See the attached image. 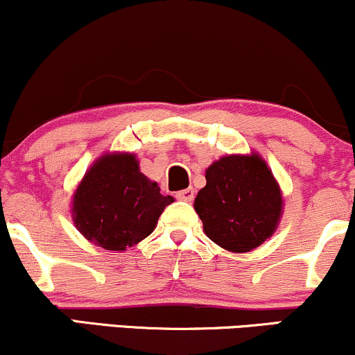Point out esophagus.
Segmentation results:
<instances>
[{"mask_svg":"<svg viewBox=\"0 0 355 355\" xmlns=\"http://www.w3.org/2000/svg\"><path fill=\"white\" fill-rule=\"evenodd\" d=\"M175 197L178 198V200H185V202H191L195 197V190L193 189H185V190H180L175 193Z\"/></svg>","mask_w":355,"mask_h":355,"instance_id":"1","label":"esophagus"}]
</instances>
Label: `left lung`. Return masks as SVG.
I'll list each match as a JSON object with an SVG mask.
<instances>
[{"label": "left lung", "instance_id": "8db88e82", "mask_svg": "<svg viewBox=\"0 0 355 355\" xmlns=\"http://www.w3.org/2000/svg\"><path fill=\"white\" fill-rule=\"evenodd\" d=\"M195 210L207 237L230 252H248L266 242L282 214V195L259 155H229L211 164Z\"/></svg>", "mask_w": 355, "mask_h": 355}]
</instances>
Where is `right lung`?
<instances>
[{
	"instance_id": "add662e5",
	"label": "right lung",
	"mask_w": 355,
	"mask_h": 355,
	"mask_svg": "<svg viewBox=\"0 0 355 355\" xmlns=\"http://www.w3.org/2000/svg\"><path fill=\"white\" fill-rule=\"evenodd\" d=\"M172 202L140 172L135 155L113 153L101 157L83 177L73 198V217L96 245L125 250L152 234Z\"/></svg>"
}]
</instances>
